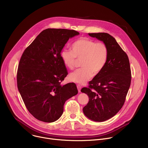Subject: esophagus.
Segmentation results:
<instances>
[{"label": "esophagus", "instance_id": "esophagus-1", "mask_svg": "<svg viewBox=\"0 0 148 148\" xmlns=\"http://www.w3.org/2000/svg\"><path fill=\"white\" fill-rule=\"evenodd\" d=\"M77 89H78V91L79 92H81V86H80L79 84H78V85L77 86Z\"/></svg>", "mask_w": 148, "mask_h": 148}]
</instances>
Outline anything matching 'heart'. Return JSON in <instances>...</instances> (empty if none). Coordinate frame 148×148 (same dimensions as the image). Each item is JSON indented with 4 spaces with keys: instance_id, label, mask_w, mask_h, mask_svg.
Listing matches in <instances>:
<instances>
[{
    "instance_id": "1",
    "label": "heart",
    "mask_w": 148,
    "mask_h": 148,
    "mask_svg": "<svg viewBox=\"0 0 148 148\" xmlns=\"http://www.w3.org/2000/svg\"><path fill=\"white\" fill-rule=\"evenodd\" d=\"M72 51L63 50L60 54L64 66L70 70L75 67L77 59L80 60L82 68L71 73L70 81L82 84L92 75L98 74L104 68L108 57V48L103 42H97L88 38L82 37L71 45Z\"/></svg>"
}]
</instances>
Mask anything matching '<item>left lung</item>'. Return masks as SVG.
<instances>
[{"instance_id": "obj_1", "label": "left lung", "mask_w": 148, "mask_h": 148, "mask_svg": "<svg viewBox=\"0 0 148 148\" xmlns=\"http://www.w3.org/2000/svg\"><path fill=\"white\" fill-rule=\"evenodd\" d=\"M106 44L107 62L103 70L81 91L89 97L83 112L89 119L102 122L108 120L122 108L131 82V71L128 55L112 36L107 33H88Z\"/></svg>"}]
</instances>
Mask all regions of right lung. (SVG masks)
I'll use <instances>...</instances> for the list:
<instances>
[{
    "label": "right lung",
    "instance_id": "right-lung-1",
    "mask_svg": "<svg viewBox=\"0 0 148 148\" xmlns=\"http://www.w3.org/2000/svg\"><path fill=\"white\" fill-rule=\"evenodd\" d=\"M78 34L74 30H44L20 58L17 88L29 112L40 121H57L63 113L65 102L78 94L74 82L61 85L68 71L60 54L69 39Z\"/></svg>",
    "mask_w": 148,
    "mask_h": 148
}]
</instances>
